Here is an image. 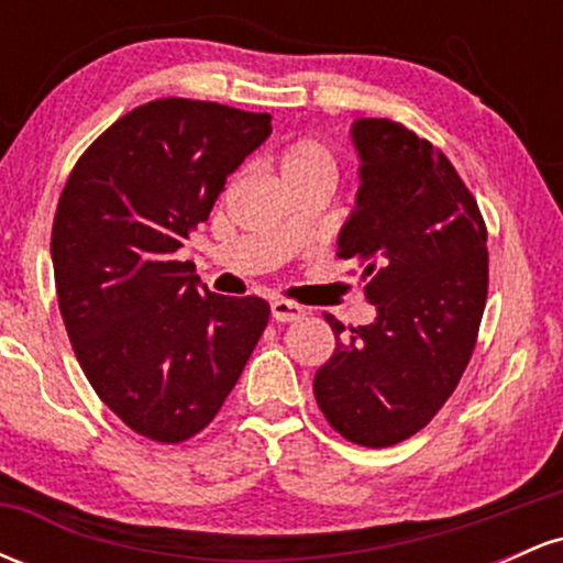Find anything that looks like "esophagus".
<instances>
[{
    "instance_id": "esophagus-1",
    "label": "esophagus",
    "mask_w": 563,
    "mask_h": 563,
    "mask_svg": "<svg viewBox=\"0 0 563 563\" xmlns=\"http://www.w3.org/2000/svg\"><path fill=\"white\" fill-rule=\"evenodd\" d=\"M269 307H273V318L277 322H294V320H301L303 314H307V312H303L301 303L288 301V299H273Z\"/></svg>"
}]
</instances>
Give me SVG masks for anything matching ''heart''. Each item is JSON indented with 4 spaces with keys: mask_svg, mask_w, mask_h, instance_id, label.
<instances>
[{
    "mask_svg": "<svg viewBox=\"0 0 563 563\" xmlns=\"http://www.w3.org/2000/svg\"><path fill=\"white\" fill-rule=\"evenodd\" d=\"M277 164H280V174L286 183H290V179L312 177V174H328V177H333L335 172V158L331 147L318 137H307V134L290 140L280 151Z\"/></svg>",
    "mask_w": 563,
    "mask_h": 563,
    "instance_id": "1",
    "label": "heart"
}]
</instances>
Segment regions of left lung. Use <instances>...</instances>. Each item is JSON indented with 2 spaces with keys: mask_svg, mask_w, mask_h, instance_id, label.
Here are the masks:
<instances>
[{
  "mask_svg": "<svg viewBox=\"0 0 563 563\" xmlns=\"http://www.w3.org/2000/svg\"><path fill=\"white\" fill-rule=\"evenodd\" d=\"M357 209L339 235L376 303L371 325L325 314L335 349L314 373V399L341 437L391 448L442 410L474 354L489 286L487 224L450 158L389 119L352 126Z\"/></svg>",
  "mask_w": 563,
  "mask_h": 563,
  "instance_id": "left-lung-1",
  "label": "left lung"
}]
</instances>
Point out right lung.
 Instances as JSON below:
<instances>
[{
    "mask_svg": "<svg viewBox=\"0 0 563 563\" xmlns=\"http://www.w3.org/2000/svg\"><path fill=\"white\" fill-rule=\"evenodd\" d=\"M273 115L145 102L76 161L53 222L63 322L97 397L134 434L179 444L214 421L269 320L260 296L200 286L177 251Z\"/></svg>",
    "mask_w": 563,
    "mask_h": 563,
    "instance_id": "1",
    "label": "right lung"
}]
</instances>
